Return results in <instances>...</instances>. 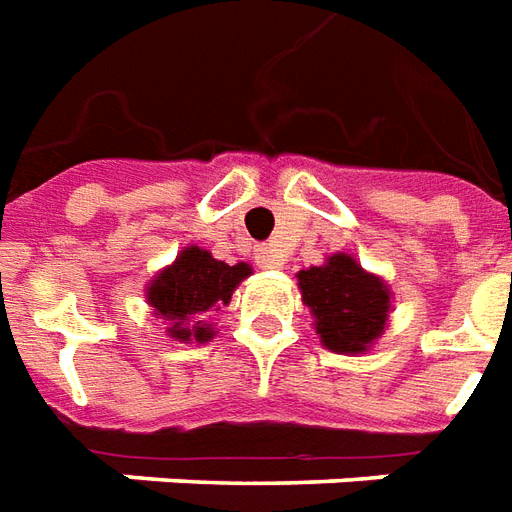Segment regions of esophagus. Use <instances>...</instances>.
Segmentation results:
<instances>
[{
	"label": "esophagus",
	"instance_id": "34e87169",
	"mask_svg": "<svg viewBox=\"0 0 512 512\" xmlns=\"http://www.w3.org/2000/svg\"><path fill=\"white\" fill-rule=\"evenodd\" d=\"M256 264L264 267V270H278V267L283 264V259L278 256V253L272 251V248H261V251L256 253Z\"/></svg>",
	"mask_w": 512,
	"mask_h": 512
}]
</instances>
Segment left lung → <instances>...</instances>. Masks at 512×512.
<instances>
[{"instance_id": "obj_1", "label": "left lung", "mask_w": 512, "mask_h": 512, "mask_svg": "<svg viewBox=\"0 0 512 512\" xmlns=\"http://www.w3.org/2000/svg\"><path fill=\"white\" fill-rule=\"evenodd\" d=\"M297 286L324 349L365 354L384 335L393 292L352 253H333L324 264L305 267L297 272Z\"/></svg>"}]
</instances>
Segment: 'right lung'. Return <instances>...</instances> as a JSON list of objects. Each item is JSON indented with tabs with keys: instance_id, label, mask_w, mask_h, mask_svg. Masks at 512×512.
<instances>
[{
	"instance_id": "1",
	"label": "right lung",
	"mask_w": 512,
	"mask_h": 512,
	"mask_svg": "<svg viewBox=\"0 0 512 512\" xmlns=\"http://www.w3.org/2000/svg\"><path fill=\"white\" fill-rule=\"evenodd\" d=\"M253 267L248 261L226 264L199 245H188L147 283V305L155 319L166 322V335L182 343H207L215 335L210 311L229 305Z\"/></svg>"
}]
</instances>
